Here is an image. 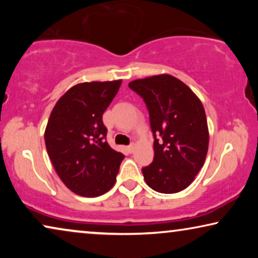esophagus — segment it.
Returning a JSON list of instances; mask_svg holds the SVG:
<instances>
[{
	"label": "esophagus",
	"instance_id": "1",
	"mask_svg": "<svg viewBox=\"0 0 258 258\" xmlns=\"http://www.w3.org/2000/svg\"><path fill=\"white\" fill-rule=\"evenodd\" d=\"M126 150H128L130 154L134 153V150H135V144H130L129 147H126Z\"/></svg>",
	"mask_w": 258,
	"mask_h": 258
}]
</instances>
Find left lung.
I'll return each instance as SVG.
<instances>
[{"label": "left lung", "instance_id": "obj_1", "mask_svg": "<svg viewBox=\"0 0 258 258\" xmlns=\"http://www.w3.org/2000/svg\"><path fill=\"white\" fill-rule=\"evenodd\" d=\"M129 87L146 102L155 139L153 163L142 169L146 183L157 192L182 191L203 167L209 147L202 102L169 74L132 81Z\"/></svg>", "mask_w": 258, "mask_h": 258}]
</instances>
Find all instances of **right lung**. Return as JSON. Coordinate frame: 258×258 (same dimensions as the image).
Masks as SVG:
<instances>
[{
  "label": "right lung",
  "mask_w": 258,
  "mask_h": 258,
  "mask_svg": "<svg viewBox=\"0 0 258 258\" xmlns=\"http://www.w3.org/2000/svg\"><path fill=\"white\" fill-rule=\"evenodd\" d=\"M121 84L122 80L75 84L49 116L44 132L49 158L67 188L80 196H101L116 182L124 155L104 140L102 115Z\"/></svg>",
  "instance_id": "add662e5"
}]
</instances>
